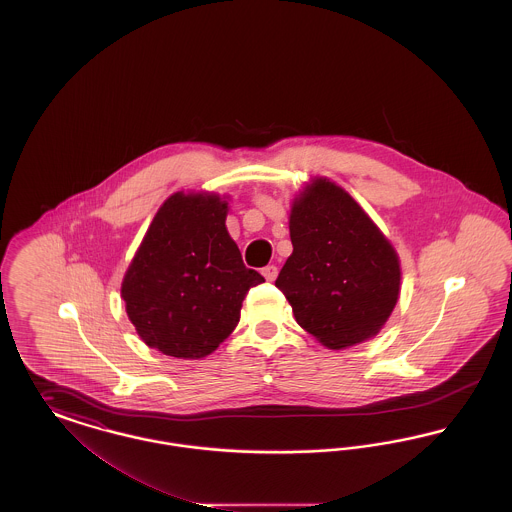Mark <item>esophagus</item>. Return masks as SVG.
<instances>
[{"instance_id": "1", "label": "esophagus", "mask_w": 512, "mask_h": 512, "mask_svg": "<svg viewBox=\"0 0 512 512\" xmlns=\"http://www.w3.org/2000/svg\"><path fill=\"white\" fill-rule=\"evenodd\" d=\"M261 272H263V276L267 278L268 282L276 280V276H278V268H276V265H267Z\"/></svg>"}]
</instances>
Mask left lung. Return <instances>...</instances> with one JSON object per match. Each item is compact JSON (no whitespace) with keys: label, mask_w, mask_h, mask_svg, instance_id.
<instances>
[{"label":"left lung","mask_w":512,"mask_h":512,"mask_svg":"<svg viewBox=\"0 0 512 512\" xmlns=\"http://www.w3.org/2000/svg\"><path fill=\"white\" fill-rule=\"evenodd\" d=\"M293 253L276 278L297 324L330 349L372 338L397 303L401 270L390 242L355 199L317 178L293 203Z\"/></svg>","instance_id":"1"}]
</instances>
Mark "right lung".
<instances>
[{
  "label": "right lung",
  "instance_id": "right-lung-1",
  "mask_svg": "<svg viewBox=\"0 0 512 512\" xmlns=\"http://www.w3.org/2000/svg\"><path fill=\"white\" fill-rule=\"evenodd\" d=\"M224 220L217 195L174 194L149 224L121 290L149 347L178 359L207 357L236 328L247 292L265 282L245 267Z\"/></svg>",
  "mask_w": 512,
  "mask_h": 512
}]
</instances>
